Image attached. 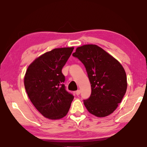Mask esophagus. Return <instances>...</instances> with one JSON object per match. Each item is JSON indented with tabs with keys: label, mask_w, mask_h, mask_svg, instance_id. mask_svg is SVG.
Masks as SVG:
<instances>
[{
	"label": "esophagus",
	"mask_w": 147,
	"mask_h": 147,
	"mask_svg": "<svg viewBox=\"0 0 147 147\" xmlns=\"http://www.w3.org/2000/svg\"><path fill=\"white\" fill-rule=\"evenodd\" d=\"M80 93H81V91H80V90H77L76 91V95H79L80 94Z\"/></svg>",
	"instance_id": "obj_1"
}]
</instances>
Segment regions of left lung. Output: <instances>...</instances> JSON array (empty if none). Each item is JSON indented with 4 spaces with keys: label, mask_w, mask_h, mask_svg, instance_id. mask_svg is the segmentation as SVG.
<instances>
[{
    "label": "left lung",
    "mask_w": 147,
    "mask_h": 147,
    "mask_svg": "<svg viewBox=\"0 0 147 147\" xmlns=\"http://www.w3.org/2000/svg\"><path fill=\"white\" fill-rule=\"evenodd\" d=\"M73 56L82 62L91 86L90 97L84 100L89 113L98 117L112 113L127 89V78L118 60L96 45L77 47Z\"/></svg>",
    "instance_id": "obj_1"
}]
</instances>
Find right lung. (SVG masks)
<instances>
[{"instance_id": "obj_1", "label": "right lung", "mask_w": 147, "mask_h": 147, "mask_svg": "<svg viewBox=\"0 0 147 147\" xmlns=\"http://www.w3.org/2000/svg\"><path fill=\"white\" fill-rule=\"evenodd\" d=\"M74 47L47 52L29 65L24 84L30 100L45 117L57 120L67 114L74 96L65 89L61 69Z\"/></svg>"}]
</instances>
